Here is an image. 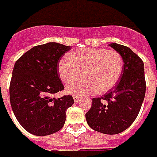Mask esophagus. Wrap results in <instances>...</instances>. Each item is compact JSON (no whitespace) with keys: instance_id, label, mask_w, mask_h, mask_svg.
<instances>
[{"instance_id":"34e87169","label":"esophagus","mask_w":157,"mask_h":157,"mask_svg":"<svg viewBox=\"0 0 157 157\" xmlns=\"http://www.w3.org/2000/svg\"><path fill=\"white\" fill-rule=\"evenodd\" d=\"M73 100L75 102H78V101L80 100V97L78 96V95H73Z\"/></svg>"}]
</instances>
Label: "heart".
<instances>
[{"instance_id": "b5f03b06", "label": "heart", "mask_w": 157, "mask_h": 157, "mask_svg": "<svg viewBox=\"0 0 157 157\" xmlns=\"http://www.w3.org/2000/svg\"><path fill=\"white\" fill-rule=\"evenodd\" d=\"M58 75L65 84L83 79L67 85L66 90L74 95L97 92L105 93L118 82L123 71V59L115 50L81 48L59 60Z\"/></svg>"}]
</instances>
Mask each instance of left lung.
I'll use <instances>...</instances> for the list:
<instances>
[{"mask_svg": "<svg viewBox=\"0 0 157 157\" xmlns=\"http://www.w3.org/2000/svg\"><path fill=\"white\" fill-rule=\"evenodd\" d=\"M111 47L123 56V71L120 81L101 97L92 99L85 114L92 129L105 134H117L127 129L136 119L145 94L144 63L125 45L112 43Z\"/></svg>", "mask_w": 157, "mask_h": 157, "instance_id": "obj_1", "label": "left lung"}]
</instances>
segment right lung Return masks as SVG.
<instances>
[{
    "label": "right lung",
    "mask_w": 157,
    "mask_h": 157,
    "mask_svg": "<svg viewBox=\"0 0 157 157\" xmlns=\"http://www.w3.org/2000/svg\"><path fill=\"white\" fill-rule=\"evenodd\" d=\"M71 47L56 42L36 45L17 60L10 82V102L24 129L37 136L56 133L65 123L66 112L74 103L72 95L52 94L64 90L57 65Z\"/></svg>",
    "instance_id": "1"
}]
</instances>
